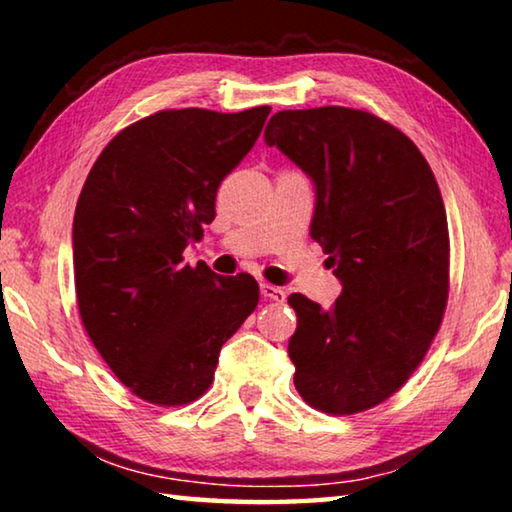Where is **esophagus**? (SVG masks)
I'll return each instance as SVG.
<instances>
[{"instance_id": "34e87169", "label": "esophagus", "mask_w": 512, "mask_h": 512, "mask_svg": "<svg viewBox=\"0 0 512 512\" xmlns=\"http://www.w3.org/2000/svg\"><path fill=\"white\" fill-rule=\"evenodd\" d=\"M259 291H262V296L266 300H275V302H284V298H287V293H284V289L280 287H273V284L264 282L262 287H259Z\"/></svg>"}]
</instances>
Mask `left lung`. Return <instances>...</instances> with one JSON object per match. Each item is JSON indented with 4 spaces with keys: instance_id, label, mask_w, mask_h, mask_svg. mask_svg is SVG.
I'll return each mask as SVG.
<instances>
[{
    "instance_id": "obj_1",
    "label": "left lung",
    "mask_w": 512,
    "mask_h": 512,
    "mask_svg": "<svg viewBox=\"0 0 512 512\" xmlns=\"http://www.w3.org/2000/svg\"><path fill=\"white\" fill-rule=\"evenodd\" d=\"M264 142L316 187L311 239L343 293L329 309L289 296L293 384L318 411L384 402L427 354L445 314L449 232L433 171L409 137L370 112L280 110Z\"/></svg>"
}]
</instances>
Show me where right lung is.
I'll list each match as a JSON object with an SVG mask.
<instances>
[{"mask_svg":"<svg viewBox=\"0 0 512 512\" xmlns=\"http://www.w3.org/2000/svg\"><path fill=\"white\" fill-rule=\"evenodd\" d=\"M268 112H155L112 137L81 189L72 246L83 327L146 402L198 400L223 343L257 307L253 275L192 268L183 253L214 221L216 189L253 149Z\"/></svg>","mask_w":512,"mask_h":512,"instance_id":"obj_1","label":"right lung"}]
</instances>
